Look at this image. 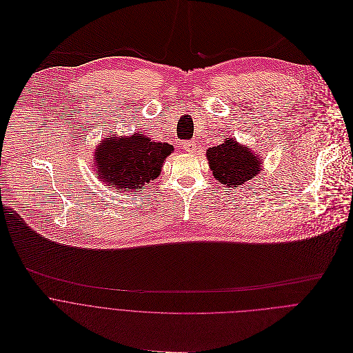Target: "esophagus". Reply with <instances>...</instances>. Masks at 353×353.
<instances>
[{
    "label": "esophagus",
    "instance_id": "obj_1",
    "mask_svg": "<svg viewBox=\"0 0 353 353\" xmlns=\"http://www.w3.org/2000/svg\"><path fill=\"white\" fill-rule=\"evenodd\" d=\"M181 148L186 152V153H194L197 149V145L193 142V140H183L181 143Z\"/></svg>",
    "mask_w": 353,
    "mask_h": 353
}]
</instances>
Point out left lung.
I'll list each match as a JSON object with an SVG mask.
<instances>
[{
    "label": "left lung",
    "mask_w": 353,
    "mask_h": 353,
    "mask_svg": "<svg viewBox=\"0 0 353 353\" xmlns=\"http://www.w3.org/2000/svg\"><path fill=\"white\" fill-rule=\"evenodd\" d=\"M214 178L230 188H236L253 179L261 170L263 159L249 146H241L234 137L205 152Z\"/></svg>",
    "instance_id": "obj_1"
}]
</instances>
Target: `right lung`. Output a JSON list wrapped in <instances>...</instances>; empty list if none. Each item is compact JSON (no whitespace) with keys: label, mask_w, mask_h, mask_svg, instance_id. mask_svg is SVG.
I'll use <instances>...</instances> for the list:
<instances>
[{"label":"right lung","mask_w":353,"mask_h":353,"mask_svg":"<svg viewBox=\"0 0 353 353\" xmlns=\"http://www.w3.org/2000/svg\"><path fill=\"white\" fill-rule=\"evenodd\" d=\"M172 150V145L153 142L143 132L126 137L111 134L94 152L96 174L115 190H140L160 175Z\"/></svg>","instance_id":"obj_1"}]
</instances>
